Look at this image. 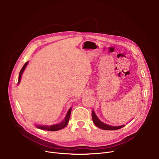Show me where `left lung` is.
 <instances>
[{
  "label": "left lung",
  "instance_id": "obj_1",
  "mask_svg": "<svg viewBox=\"0 0 159 159\" xmlns=\"http://www.w3.org/2000/svg\"><path fill=\"white\" fill-rule=\"evenodd\" d=\"M92 118H93V120L94 123L95 124V125L102 129H105V130H116V129H120L121 128H123V126H125V125H122V126H110L108 125H106L102 122H101L98 118V116L96 115L95 112L94 111H93L92 112Z\"/></svg>",
  "mask_w": 159,
  "mask_h": 159
}]
</instances>
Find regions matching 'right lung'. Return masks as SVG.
Returning a JSON list of instances; mask_svg holds the SVG:
<instances>
[{
  "label": "right lung",
  "instance_id": "add662e5",
  "mask_svg": "<svg viewBox=\"0 0 159 159\" xmlns=\"http://www.w3.org/2000/svg\"><path fill=\"white\" fill-rule=\"evenodd\" d=\"M28 63V61H27L25 65L24 66H22V69L20 70V72H19V79H18V82L17 84H19V82H20V78H21V75L22 74V73H23L25 68L26 67ZM71 111H72V108H70L69 111L67 112V114L65 118V119L60 123L58 124H56V125H51V126H44V125H38V126H36V127L38 128H39L41 129H44V130H47V131H58V130H60L61 129H63V128H65L67 125L68 123H69V119H70V114H71Z\"/></svg>",
  "mask_w": 159,
  "mask_h": 159
}]
</instances>
